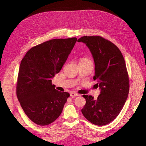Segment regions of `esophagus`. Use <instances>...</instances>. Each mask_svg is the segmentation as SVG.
Instances as JSON below:
<instances>
[{"mask_svg": "<svg viewBox=\"0 0 146 146\" xmlns=\"http://www.w3.org/2000/svg\"><path fill=\"white\" fill-rule=\"evenodd\" d=\"M78 95H78V94H76V93L74 92H71V93H70V96H71V97H78Z\"/></svg>", "mask_w": 146, "mask_h": 146, "instance_id": "esophagus-1", "label": "esophagus"}]
</instances>
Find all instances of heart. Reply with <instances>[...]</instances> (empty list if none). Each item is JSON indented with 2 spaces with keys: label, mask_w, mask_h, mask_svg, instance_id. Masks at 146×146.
Here are the masks:
<instances>
[{
  "label": "heart",
  "mask_w": 146,
  "mask_h": 146,
  "mask_svg": "<svg viewBox=\"0 0 146 146\" xmlns=\"http://www.w3.org/2000/svg\"><path fill=\"white\" fill-rule=\"evenodd\" d=\"M86 62H92V61L86 58H83L80 61V63H86Z\"/></svg>",
  "instance_id": "obj_1"
}]
</instances>
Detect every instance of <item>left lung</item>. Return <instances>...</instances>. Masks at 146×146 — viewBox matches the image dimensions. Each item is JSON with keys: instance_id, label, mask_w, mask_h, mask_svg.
I'll return each mask as SVG.
<instances>
[{"instance_id": "obj_1", "label": "left lung", "mask_w": 146, "mask_h": 146, "mask_svg": "<svg viewBox=\"0 0 146 146\" xmlns=\"http://www.w3.org/2000/svg\"><path fill=\"white\" fill-rule=\"evenodd\" d=\"M78 42L86 44L95 63L94 80L100 94L95 100L83 95L86 104L82 112L86 119L97 125H105L118 116L127 98L129 80L124 58L113 43L100 36H83Z\"/></svg>"}]
</instances>
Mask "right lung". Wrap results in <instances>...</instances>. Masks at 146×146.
Returning a JSON list of instances; mask_svg holds the SVG:
<instances>
[{"label": "right lung", "mask_w": 146, "mask_h": 146, "mask_svg": "<svg viewBox=\"0 0 146 146\" xmlns=\"http://www.w3.org/2000/svg\"><path fill=\"white\" fill-rule=\"evenodd\" d=\"M76 41V38L49 40L29 49L21 62L17 97L36 124H50L63 111L70 94L56 90L51 79L61 70Z\"/></svg>", "instance_id": "right-lung-1"}]
</instances>
